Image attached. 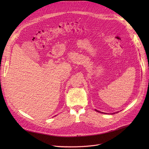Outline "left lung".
<instances>
[{
	"instance_id": "8db88e82",
	"label": "left lung",
	"mask_w": 149,
	"mask_h": 149,
	"mask_svg": "<svg viewBox=\"0 0 149 149\" xmlns=\"http://www.w3.org/2000/svg\"><path fill=\"white\" fill-rule=\"evenodd\" d=\"M95 110L97 111V112H100V113H104V114H107V113H104V112H101V111H98V110H96V109H95ZM118 112H115V113H110V114H114V113H118ZM108 114H109V113H108Z\"/></svg>"
}]
</instances>
